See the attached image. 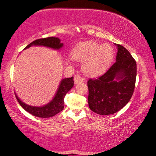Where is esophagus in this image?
<instances>
[{
    "instance_id": "34e87169",
    "label": "esophagus",
    "mask_w": 156,
    "mask_h": 156,
    "mask_svg": "<svg viewBox=\"0 0 156 156\" xmlns=\"http://www.w3.org/2000/svg\"><path fill=\"white\" fill-rule=\"evenodd\" d=\"M74 82L75 84L79 83H82L83 82V79L81 77L80 75H75L74 76Z\"/></svg>"
}]
</instances>
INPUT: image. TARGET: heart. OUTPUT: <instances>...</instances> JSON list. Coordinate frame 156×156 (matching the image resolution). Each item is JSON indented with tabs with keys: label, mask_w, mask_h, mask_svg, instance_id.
<instances>
[{
	"label": "heart",
	"mask_w": 156,
	"mask_h": 156,
	"mask_svg": "<svg viewBox=\"0 0 156 156\" xmlns=\"http://www.w3.org/2000/svg\"><path fill=\"white\" fill-rule=\"evenodd\" d=\"M74 60L82 62L83 71L89 76H98L107 70L114 58V49L108 43L94 41L78 44L72 51Z\"/></svg>",
	"instance_id": "heart-1"
}]
</instances>
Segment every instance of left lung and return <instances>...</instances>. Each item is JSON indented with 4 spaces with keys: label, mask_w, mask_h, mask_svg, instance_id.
Instances as JSON below:
<instances>
[{
    "label": "left lung",
    "mask_w": 156,
    "mask_h": 156,
    "mask_svg": "<svg viewBox=\"0 0 156 156\" xmlns=\"http://www.w3.org/2000/svg\"><path fill=\"white\" fill-rule=\"evenodd\" d=\"M116 62L98 79H90L88 103L92 111L101 115L114 114L132 98L136 77V62L129 52L119 44Z\"/></svg>",
    "instance_id": "left-lung-1"
}]
</instances>
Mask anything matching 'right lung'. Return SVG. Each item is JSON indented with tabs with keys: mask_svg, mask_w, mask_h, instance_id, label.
I'll list each match as a JSON object with an SVG mask.
<instances>
[{
	"mask_svg": "<svg viewBox=\"0 0 156 156\" xmlns=\"http://www.w3.org/2000/svg\"><path fill=\"white\" fill-rule=\"evenodd\" d=\"M44 46L58 51L62 48L63 44L61 43V41L58 37L44 38V39H40L34 41L33 42L27 45L24 50L29 48L31 46ZM73 76L71 78L62 79L53 99L47 104L42 106H33L27 105L20 100L19 97L17 96L16 93H15V96H16L17 100L18 101L20 105L27 112H29V113L34 116L47 118V117L55 115L58 112L62 111L63 108H64V98L65 95L73 87Z\"/></svg>",
	"mask_w": 156,
	"mask_h": 156,
	"instance_id": "right-lung-1",
	"label": "right lung"
}]
</instances>
